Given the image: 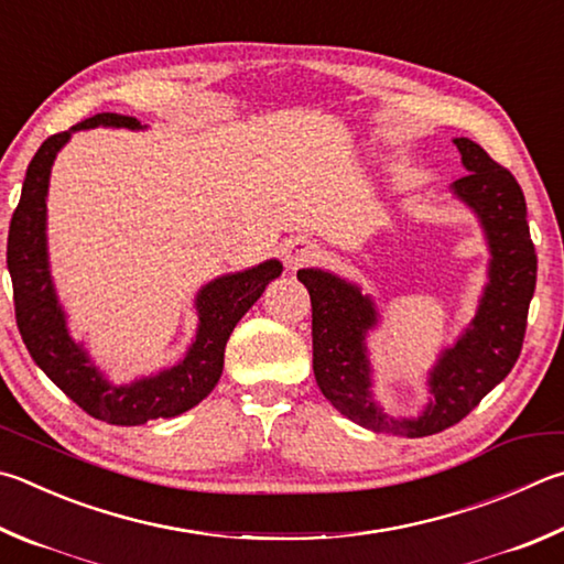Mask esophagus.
<instances>
[{"label": "esophagus", "instance_id": "esophagus-1", "mask_svg": "<svg viewBox=\"0 0 564 564\" xmlns=\"http://www.w3.org/2000/svg\"><path fill=\"white\" fill-rule=\"evenodd\" d=\"M285 263L291 265V269H299V265H305L315 261L317 256H321V249H317V243H313L311 239H293L289 247H285Z\"/></svg>", "mask_w": 564, "mask_h": 564}]
</instances>
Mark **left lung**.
Wrapping results in <instances>:
<instances>
[{
    "instance_id": "8db88e82",
    "label": "left lung",
    "mask_w": 564,
    "mask_h": 564,
    "mask_svg": "<svg viewBox=\"0 0 564 564\" xmlns=\"http://www.w3.org/2000/svg\"><path fill=\"white\" fill-rule=\"evenodd\" d=\"M454 142L468 170L466 177L454 182V192L480 217L494 261L474 325L434 367L429 380L434 399L422 416H384L372 402L365 357V333L377 323L372 301L333 273L299 271L313 305L315 382L337 412L372 432L419 438L458 424L506 380L523 350L538 279L523 189L510 170L498 165L474 140L456 138Z\"/></svg>"
}]
</instances>
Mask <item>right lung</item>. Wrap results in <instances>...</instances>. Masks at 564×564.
<instances>
[{"label":"right lung","mask_w":564,"mask_h":564,"mask_svg":"<svg viewBox=\"0 0 564 564\" xmlns=\"http://www.w3.org/2000/svg\"><path fill=\"white\" fill-rule=\"evenodd\" d=\"M110 126L140 128V122L118 112H98L74 128L46 138L26 167L22 199L12 214L7 239V265L12 273L14 315L29 355L61 392L86 414L116 426H138L150 419H170L199 404L217 387L224 367V347L234 327L261 299L269 281L281 275L279 261L221 275L197 295L199 330L184 360L155 377L112 387L88 362L86 352L70 340L61 313L46 261V189L56 152L70 132Z\"/></svg>","instance_id":"add662e5"}]
</instances>
